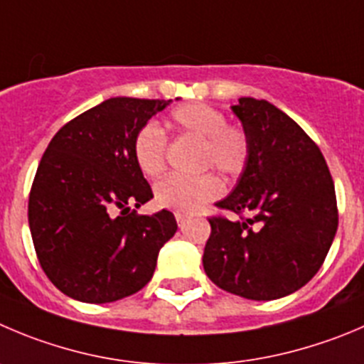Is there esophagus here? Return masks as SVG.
Segmentation results:
<instances>
[{"label": "esophagus", "instance_id": "1", "mask_svg": "<svg viewBox=\"0 0 364 364\" xmlns=\"http://www.w3.org/2000/svg\"><path fill=\"white\" fill-rule=\"evenodd\" d=\"M175 220L178 221V227H182V225H184V221H186V214L175 213Z\"/></svg>", "mask_w": 364, "mask_h": 364}]
</instances>
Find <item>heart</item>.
I'll list each match as a JSON object with an SVG mask.
<instances>
[{"instance_id": "b5f03b06", "label": "heart", "mask_w": 364, "mask_h": 364, "mask_svg": "<svg viewBox=\"0 0 364 364\" xmlns=\"http://www.w3.org/2000/svg\"><path fill=\"white\" fill-rule=\"evenodd\" d=\"M169 128L178 137L200 141V168H214L227 176H237L247 168L250 139L240 124L227 123V116L205 103H184L169 112ZM166 136L155 123H146L134 136L136 164L146 176L166 169ZM221 195V182L210 173L198 176L169 175L155 186V203L162 209L189 214Z\"/></svg>"}]
</instances>
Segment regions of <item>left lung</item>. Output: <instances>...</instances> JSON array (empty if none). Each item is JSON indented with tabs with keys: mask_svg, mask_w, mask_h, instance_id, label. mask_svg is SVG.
<instances>
[{
	"mask_svg": "<svg viewBox=\"0 0 364 364\" xmlns=\"http://www.w3.org/2000/svg\"><path fill=\"white\" fill-rule=\"evenodd\" d=\"M232 110L250 139L237 186L210 216L203 269L218 288L275 300L306 286L323 264L338 230L334 182L320 148L266 100L240 98Z\"/></svg>",
	"mask_w": 364,
	"mask_h": 364,
	"instance_id": "left-lung-1",
	"label": "left lung"
}]
</instances>
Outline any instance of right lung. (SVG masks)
<instances>
[{
  "instance_id": "obj_1",
  "label": "right lung",
  "mask_w": 364,
  "mask_h": 364,
  "mask_svg": "<svg viewBox=\"0 0 364 364\" xmlns=\"http://www.w3.org/2000/svg\"><path fill=\"white\" fill-rule=\"evenodd\" d=\"M169 102L105 100L65 123L48 144L30 191L28 223L41 268L64 295L116 302L154 277L176 221L166 209L151 216L132 209L154 198L132 143Z\"/></svg>"
}]
</instances>
